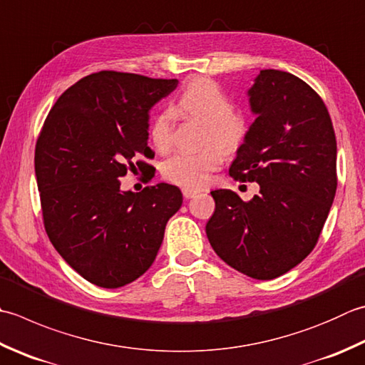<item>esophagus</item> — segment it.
Returning <instances> with one entry per match:
<instances>
[{
	"label": "esophagus",
	"mask_w": 365,
	"mask_h": 365,
	"mask_svg": "<svg viewBox=\"0 0 365 365\" xmlns=\"http://www.w3.org/2000/svg\"><path fill=\"white\" fill-rule=\"evenodd\" d=\"M182 192H183L185 197L190 199V197H195L199 191H197V190H192V188H183Z\"/></svg>",
	"instance_id": "34e87169"
}]
</instances>
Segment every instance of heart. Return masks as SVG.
<instances>
[{
    "label": "heart",
    "mask_w": 365,
    "mask_h": 365,
    "mask_svg": "<svg viewBox=\"0 0 365 365\" xmlns=\"http://www.w3.org/2000/svg\"><path fill=\"white\" fill-rule=\"evenodd\" d=\"M174 109L204 123L202 142H212L197 152H175L163 163L168 180L185 188H202L210 180L223 153H234L247 139L248 123L244 115L232 112V101L226 91L210 78H195L177 98ZM173 115L160 112L148 128L150 140L160 152L173 144Z\"/></svg>",
    "instance_id": "b5f03b06"
}]
</instances>
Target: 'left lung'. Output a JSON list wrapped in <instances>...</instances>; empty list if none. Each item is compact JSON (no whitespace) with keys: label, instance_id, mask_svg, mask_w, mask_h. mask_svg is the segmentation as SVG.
I'll use <instances>...</instances> for the list:
<instances>
[{"label":"left lung","instance_id":"left-lung-1","mask_svg":"<svg viewBox=\"0 0 365 365\" xmlns=\"http://www.w3.org/2000/svg\"><path fill=\"white\" fill-rule=\"evenodd\" d=\"M256 115L230 168L259 183L244 202L215 190L205 232L227 266L256 280L287 274L315 248L337 190V142L323 99L289 73L262 69L247 91Z\"/></svg>","mask_w":365,"mask_h":365}]
</instances>
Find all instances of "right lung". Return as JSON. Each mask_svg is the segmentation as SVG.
Instances as JSON below:
<instances>
[{"label": "right lung", "instance_id": "obj_1", "mask_svg": "<svg viewBox=\"0 0 365 365\" xmlns=\"http://www.w3.org/2000/svg\"><path fill=\"white\" fill-rule=\"evenodd\" d=\"M177 85V78L115 71L90 74L56 99L36 142L34 173L48 239L96 287L120 288L145 274L169 218L182 207L175 185L120 190V177L135 169L134 156L152 153L150 109Z\"/></svg>", "mask_w": 365, "mask_h": 365}]
</instances>
